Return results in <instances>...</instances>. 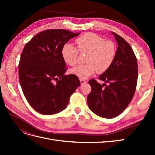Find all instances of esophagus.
I'll list each match as a JSON object with an SVG mask.
<instances>
[{
    "label": "esophagus",
    "mask_w": 155,
    "mask_h": 155,
    "mask_svg": "<svg viewBox=\"0 0 155 155\" xmlns=\"http://www.w3.org/2000/svg\"><path fill=\"white\" fill-rule=\"evenodd\" d=\"M80 83H81V85H84V84L86 83V81L84 80V79H80Z\"/></svg>",
    "instance_id": "34e87169"
}]
</instances>
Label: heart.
I'll return each mask as SVG.
<instances>
[{
    "label": "heart",
    "mask_w": 155,
    "mask_h": 155,
    "mask_svg": "<svg viewBox=\"0 0 155 155\" xmlns=\"http://www.w3.org/2000/svg\"><path fill=\"white\" fill-rule=\"evenodd\" d=\"M76 47L65 44L61 50L64 62L70 66L77 63L78 51L87 54L85 64H80L72 68L70 72L81 79H87L96 72L102 74L111 66L116 54V45L113 41H105L104 37L94 33H87L76 39Z\"/></svg>",
    "instance_id": "heart-1"
}]
</instances>
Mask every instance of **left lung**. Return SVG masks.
<instances>
[{
	"label": "left lung",
	"mask_w": 155,
	"mask_h": 155,
	"mask_svg": "<svg viewBox=\"0 0 155 155\" xmlns=\"http://www.w3.org/2000/svg\"><path fill=\"white\" fill-rule=\"evenodd\" d=\"M118 43L115 58L106 72L99 76L105 83L89 80L92 90L87 96L91 110L102 118H113L130 104L138 79L137 59L130 45L123 37L112 32Z\"/></svg>",
	"instance_id": "obj_1"
}]
</instances>
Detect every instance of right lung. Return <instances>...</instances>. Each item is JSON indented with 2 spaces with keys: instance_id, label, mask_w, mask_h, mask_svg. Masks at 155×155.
Listing matches in <instances>:
<instances>
[{
  "instance_id": "add662e5",
  "label": "right lung",
  "mask_w": 155,
  "mask_h": 155,
  "mask_svg": "<svg viewBox=\"0 0 155 155\" xmlns=\"http://www.w3.org/2000/svg\"><path fill=\"white\" fill-rule=\"evenodd\" d=\"M63 29L39 33L25 46L18 64V78L26 100L44 115L58 113L81 85L74 74L64 75L66 64L61 50L67 42L79 35Z\"/></svg>"
}]
</instances>
